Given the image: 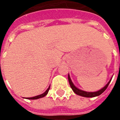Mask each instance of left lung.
Masks as SVG:
<instances>
[{
  "label": "left lung",
  "mask_w": 120,
  "mask_h": 120,
  "mask_svg": "<svg viewBox=\"0 0 120 120\" xmlns=\"http://www.w3.org/2000/svg\"><path fill=\"white\" fill-rule=\"evenodd\" d=\"M68 82H69L70 85L71 86V89H72V90H73L74 93H76V94L78 95H80V96H82V97H87V98H89V97H95L100 95L103 92H104L105 90L107 88L108 85L110 84V82H111V80H110V81L108 82V83L106 84L104 87L103 88H101V90H98V91H95V92H88V91H83V90L79 89L78 88L76 87V86L74 85V84L73 83V82H71V79H70V77L69 74L68 75Z\"/></svg>",
  "instance_id": "1"
}]
</instances>
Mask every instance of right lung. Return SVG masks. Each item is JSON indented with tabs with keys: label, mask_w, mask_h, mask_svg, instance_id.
Returning a JSON list of instances; mask_svg holds the SVG:
<instances>
[{
	"label": "right lung",
	"mask_w": 120,
	"mask_h": 120,
	"mask_svg": "<svg viewBox=\"0 0 120 120\" xmlns=\"http://www.w3.org/2000/svg\"><path fill=\"white\" fill-rule=\"evenodd\" d=\"M50 86H49V87L48 88V89H47L44 93L41 94V95H37V96H35V97H30V98H27V99H29V100H36V99L40 98H43V97H44L45 96H46V95H47V93H48L49 90H50Z\"/></svg>",
	"instance_id": "right-lung-1"
}]
</instances>
